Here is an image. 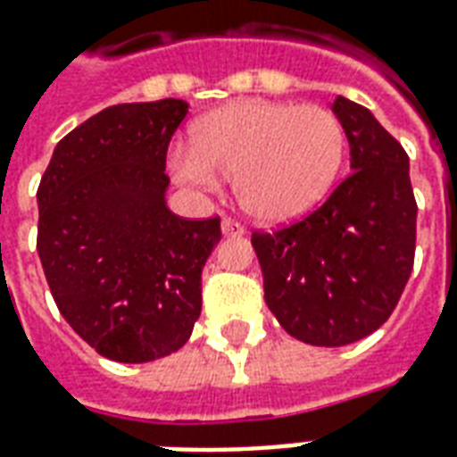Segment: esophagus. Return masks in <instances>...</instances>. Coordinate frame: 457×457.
<instances>
[{
    "label": "esophagus",
    "instance_id": "1",
    "mask_svg": "<svg viewBox=\"0 0 457 457\" xmlns=\"http://www.w3.org/2000/svg\"><path fill=\"white\" fill-rule=\"evenodd\" d=\"M222 235L225 237H239V235H245V225L237 222V220L225 218L222 220Z\"/></svg>",
    "mask_w": 457,
    "mask_h": 457
}]
</instances>
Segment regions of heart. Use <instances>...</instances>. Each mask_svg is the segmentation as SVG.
I'll return each instance as SVG.
<instances>
[{"label":"heart","mask_w":457,"mask_h":457,"mask_svg":"<svg viewBox=\"0 0 457 457\" xmlns=\"http://www.w3.org/2000/svg\"><path fill=\"white\" fill-rule=\"evenodd\" d=\"M346 150L344 125L322 106L246 99L194 128V147L171 154L179 181L201 188L235 179L242 211L266 225L303 218L334 186Z\"/></svg>","instance_id":"obj_1"}]
</instances>
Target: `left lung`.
Listing matches in <instances>:
<instances>
[{
    "label": "left lung",
    "mask_w": 457,
    "mask_h": 457,
    "mask_svg": "<svg viewBox=\"0 0 457 457\" xmlns=\"http://www.w3.org/2000/svg\"><path fill=\"white\" fill-rule=\"evenodd\" d=\"M332 111L349 137L351 174L303 220L252 232L266 305L290 337L312 346H346L383 327L417 246L404 147L366 106L337 96Z\"/></svg>",
    "instance_id": "left-lung-1"
}]
</instances>
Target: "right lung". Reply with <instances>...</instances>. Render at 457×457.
<instances>
[{"label": "right lung", "mask_w": 457, "mask_h": 457, "mask_svg": "<svg viewBox=\"0 0 457 457\" xmlns=\"http://www.w3.org/2000/svg\"><path fill=\"white\" fill-rule=\"evenodd\" d=\"M181 99L118 104L57 143L38 186V256L67 324L96 353L147 363L184 346L220 218L167 208Z\"/></svg>", "instance_id": "add662e5"}]
</instances>
